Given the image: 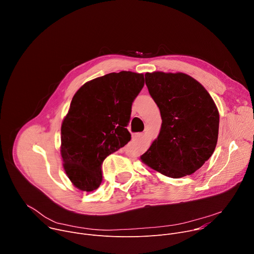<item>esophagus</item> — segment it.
Segmentation results:
<instances>
[{
	"label": "esophagus",
	"mask_w": 254,
	"mask_h": 254,
	"mask_svg": "<svg viewBox=\"0 0 254 254\" xmlns=\"http://www.w3.org/2000/svg\"><path fill=\"white\" fill-rule=\"evenodd\" d=\"M141 135H142V133H140V132H139V133H134V134H132V136H131V137H132V139H133V138L139 137V136H141Z\"/></svg>",
	"instance_id": "esophagus-1"
}]
</instances>
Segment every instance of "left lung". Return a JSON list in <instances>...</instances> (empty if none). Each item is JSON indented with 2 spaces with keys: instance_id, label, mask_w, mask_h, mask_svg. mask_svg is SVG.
<instances>
[{
  "instance_id": "8db88e82",
  "label": "left lung",
  "mask_w": 254,
  "mask_h": 254,
  "mask_svg": "<svg viewBox=\"0 0 254 254\" xmlns=\"http://www.w3.org/2000/svg\"><path fill=\"white\" fill-rule=\"evenodd\" d=\"M160 108L158 137L140 160L170 178L195 173L212 156L218 139L219 112L211 95L188 74L155 71L144 74Z\"/></svg>"
}]
</instances>
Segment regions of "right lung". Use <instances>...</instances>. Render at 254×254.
<instances>
[{"label": "right lung", "mask_w": 254, "mask_h": 254, "mask_svg": "<svg viewBox=\"0 0 254 254\" xmlns=\"http://www.w3.org/2000/svg\"><path fill=\"white\" fill-rule=\"evenodd\" d=\"M143 74L113 72L84 83L61 125L64 171L77 189L91 192L102 181L101 164L130 140L127 127Z\"/></svg>", "instance_id": "obj_1"}]
</instances>
